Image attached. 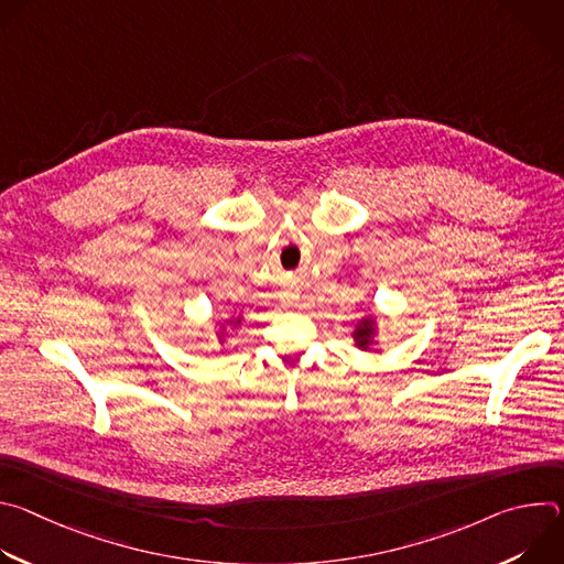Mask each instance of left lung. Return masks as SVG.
Wrapping results in <instances>:
<instances>
[{"label": "left lung", "instance_id": "obj_1", "mask_svg": "<svg viewBox=\"0 0 564 564\" xmlns=\"http://www.w3.org/2000/svg\"><path fill=\"white\" fill-rule=\"evenodd\" d=\"M379 326H381V321H379V316L375 312H368L366 316L357 318V324H355V328L350 333L355 348H359L364 352H370L379 344L377 341L379 339Z\"/></svg>", "mask_w": 564, "mask_h": 564}]
</instances>
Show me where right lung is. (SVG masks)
Here are the masks:
<instances>
[{"instance_id": "obj_1", "label": "right lung", "mask_w": 564, "mask_h": 564, "mask_svg": "<svg viewBox=\"0 0 564 564\" xmlns=\"http://www.w3.org/2000/svg\"><path fill=\"white\" fill-rule=\"evenodd\" d=\"M240 326H243V312L229 314V316H225L223 321H216V341H218V346H220V352L227 350L229 333H231V330H238Z\"/></svg>"}]
</instances>
